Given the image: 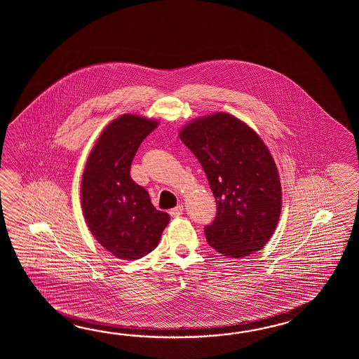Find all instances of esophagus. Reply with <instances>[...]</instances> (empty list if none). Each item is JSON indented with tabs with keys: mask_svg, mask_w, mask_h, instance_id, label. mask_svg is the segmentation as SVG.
<instances>
[{
	"mask_svg": "<svg viewBox=\"0 0 359 359\" xmlns=\"http://www.w3.org/2000/svg\"><path fill=\"white\" fill-rule=\"evenodd\" d=\"M183 213V205L182 204H180V205H177L176 208H173V209H170V212L169 214L172 215V217H180L181 214Z\"/></svg>",
	"mask_w": 359,
	"mask_h": 359,
	"instance_id": "34e87169",
	"label": "esophagus"
}]
</instances>
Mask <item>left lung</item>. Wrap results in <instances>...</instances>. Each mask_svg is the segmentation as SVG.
I'll return each instance as SVG.
<instances>
[{
	"mask_svg": "<svg viewBox=\"0 0 359 359\" xmlns=\"http://www.w3.org/2000/svg\"><path fill=\"white\" fill-rule=\"evenodd\" d=\"M205 172L217 214L205 226L208 244L243 258L263 249L275 232L283 195L267 146L244 122L227 113L198 118L180 132Z\"/></svg>",
	"mask_w": 359,
	"mask_h": 359,
	"instance_id": "8db88e82",
	"label": "left lung"
}]
</instances>
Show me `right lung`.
I'll list each match as a JSON object with an SVG mask.
<instances>
[{"label":"right lung","instance_id":"1","mask_svg":"<svg viewBox=\"0 0 359 359\" xmlns=\"http://www.w3.org/2000/svg\"><path fill=\"white\" fill-rule=\"evenodd\" d=\"M156 127V121L138 115L116 118L101 133L84 168L81 198L87 226L119 259H140L153 252L170 219L130 175L138 146Z\"/></svg>","mask_w":359,"mask_h":359}]
</instances>
